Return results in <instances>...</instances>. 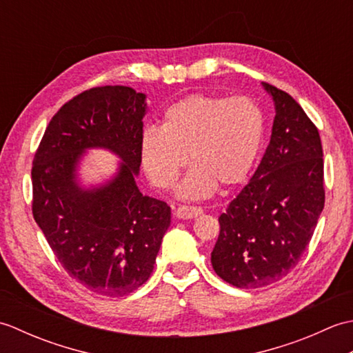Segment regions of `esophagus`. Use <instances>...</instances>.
<instances>
[{
	"instance_id": "esophagus-1",
	"label": "esophagus",
	"mask_w": 353,
	"mask_h": 353,
	"mask_svg": "<svg viewBox=\"0 0 353 353\" xmlns=\"http://www.w3.org/2000/svg\"><path fill=\"white\" fill-rule=\"evenodd\" d=\"M203 214V209L199 208V206H179L177 211H176V216L177 219H182V220H190V219H196V216Z\"/></svg>"
}]
</instances>
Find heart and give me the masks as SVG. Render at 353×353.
<instances>
[{
	"label": "heart",
	"instance_id": "obj_1",
	"mask_svg": "<svg viewBox=\"0 0 353 353\" xmlns=\"http://www.w3.org/2000/svg\"><path fill=\"white\" fill-rule=\"evenodd\" d=\"M265 115L250 97L192 94L163 112L162 125L142 132V168L157 188L170 190L190 162L183 197H208L221 185L244 183L265 139Z\"/></svg>",
	"mask_w": 353,
	"mask_h": 353
}]
</instances>
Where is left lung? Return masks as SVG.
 <instances>
[{"label": "left lung", "mask_w": 353, "mask_h": 353, "mask_svg": "<svg viewBox=\"0 0 353 353\" xmlns=\"http://www.w3.org/2000/svg\"><path fill=\"white\" fill-rule=\"evenodd\" d=\"M274 101L272 138L250 182L219 219L211 262L223 281L261 288L281 281L308 247L325 206L317 127L290 94L262 83Z\"/></svg>", "instance_id": "8db88e82"}]
</instances>
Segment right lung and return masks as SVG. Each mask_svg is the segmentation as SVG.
Segmentation results:
<instances>
[{"mask_svg": "<svg viewBox=\"0 0 353 353\" xmlns=\"http://www.w3.org/2000/svg\"><path fill=\"white\" fill-rule=\"evenodd\" d=\"M145 94L129 86L92 88L65 103L36 150L32 211L71 277L97 294L121 297L148 281L171 209L137 185ZM106 148L122 163L109 183L80 187L78 162Z\"/></svg>", "mask_w": 353, "mask_h": 353, "instance_id": "add662e5", "label": "right lung"}]
</instances>
